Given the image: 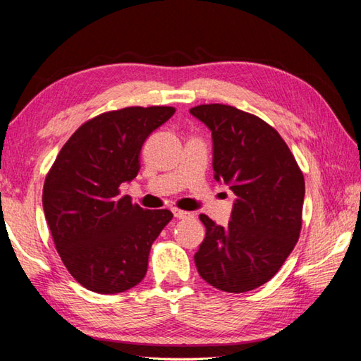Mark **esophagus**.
Masks as SVG:
<instances>
[{
  "instance_id": "34e87169",
  "label": "esophagus",
  "mask_w": 361,
  "mask_h": 361,
  "mask_svg": "<svg viewBox=\"0 0 361 361\" xmlns=\"http://www.w3.org/2000/svg\"><path fill=\"white\" fill-rule=\"evenodd\" d=\"M172 213H173V216L176 219H189V217H192V214H190L189 211H183V209H176V208L172 209Z\"/></svg>"
}]
</instances>
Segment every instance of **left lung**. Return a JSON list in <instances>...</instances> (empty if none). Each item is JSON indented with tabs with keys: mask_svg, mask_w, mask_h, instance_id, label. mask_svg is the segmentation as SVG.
I'll use <instances>...</instances> for the list:
<instances>
[{
	"mask_svg": "<svg viewBox=\"0 0 361 361\" xmlns=\"http://www.w3.org/2000/svg\"><path fill=\"white\" fill-rule=\"evenodd\" d=\"M189 112L211 130L216 181L236 195L227 227L200 214L207 236L194 255L197 271L221 291H252L279 272L298 243L305 180L264 120L219 103Z\"/></svg>",
	"mask_w": 361,
	"mask_h": 361,
	"instance_id": "1",
	"label": "left lung"
}]
</instances>
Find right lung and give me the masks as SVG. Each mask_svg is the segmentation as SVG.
<instances>
[{
    "mask_svg": "<svg viewBox=\"0 0 361 361\" xmlns=\"http://www.w3.org/2000/svg\"><path fill=\"white\" fill-rule=\"evenodd\" d=\"M175 114L171 106H131L87 120L45 178L44 213L63 266L78 283L117 294L142 281L148 253L173 214L120 195L140 169L145 139Z\"/></svg>",
    "mask_w": 361,
    "mask_h": 361,
    "instance_id": "1",
    "label": "right lung"
}]
</instances>
